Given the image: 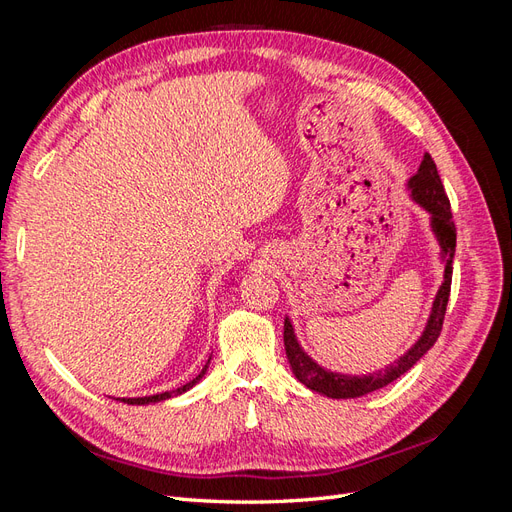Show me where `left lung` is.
<instances>
[{
  "label": "left lung",
  "instance_id": "1",
  "mask_svg": "<svg viewBox=\"0 0 512 512\" xmlns=\"http://www.w3.org/2000/svg\"><path fill=\"white\" fill-rule=\"evenodd\" d=\"M410 190L412 198L423 209L431 213V228L436 232L438 243L442 247L444 254V284L440 286L436 301H433L431 307V316L427 327L421 335V339L399 359L389 365L382 371H376V374L369 376H344V374H333V371L320 367L314 363L309 356L301 350L297 337H294L292 324L286 318L284 320V346H286V356L288 363L297 376L299 382H303L307 389H312L320 395H327L333 399H350V397H361L367 393H374L382 386L391 384L399 376H404L406 371L421 359V356L436 344V339L440 337L444 316H446V305L448 297H451V280H453V256H455V243H457V230L453 222V213H451V203H448V196L444 192V185L440 181L436 162L431 160L429 153H425V158L421 162V168L418 173L410 179Z\"/></svg>",
  "mask_w": 512,
  "mask_h": 512
}]
</instances>
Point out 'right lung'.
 <instances>
[{
    "mask_svg": "<svg viewBox=\"0 0 512 512\" xmlns=\"http://www.w3.org/2000/svg\"><path fill=\"white\" fill-rule=\"evenodd\" d=\"M205 371H207V365L203 367V371H200V374L194 378V380H190L188 384H183V386H179V389H175V391H168V393H160V395H149V397H121L119 401H123V404H130V406H143V404H158V401H164V399H168V397H177V395H181V393H185L188 389H192V386L205 376Z\"/></svg>",
    "mask_w": 512,
    "mask_h": 512,
    "instance_id": "add662e5",
    "label": "right lung"
}]
</instances>
